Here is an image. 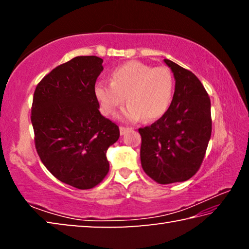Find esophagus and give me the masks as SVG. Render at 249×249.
<instances>
[{
  "mask_svg": "<svg viewBox=\"0 0 249 249\" xmlns=\"http://www.w3.org/2000/svg\"><path fill=\"white\" fill-rule=\"evenodd\" d=\"M129 129H132V128H128V127H124V126H121L120 127V133H121V135H124L126 132H127V130H129Z\"/></svg>",
  "mask_w": 249,
  "mask_h": 249,
  "instance_id": "34e87169",
  "label": "esophagus"
}]
</instances>
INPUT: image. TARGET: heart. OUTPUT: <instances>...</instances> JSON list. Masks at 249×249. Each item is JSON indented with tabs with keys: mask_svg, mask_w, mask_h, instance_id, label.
Segmentation results:
<instances>
[{
	"mask_svg": "<svg viewBox=\"0 0 249 249\" xmlns=\"http://www.w3.org/2000/svg\"><path fill=\"white\" fill-rule=\"evenodd\" d=\"M175 93V79L167 67H151L132 60L111 72V83L95 84L94 94L105 115H115L127 101L122 119L137 122L142 117L155 121L169 109Z\"/></svg>",
	"mask_w": 249,
	"mask_h": 249,
	"instance_id": "b5f03b06",
	"label": "heart"
}]
</instances>
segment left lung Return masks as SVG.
Returning a JSON list of instances; mask_svg holds the SVG:
<instances>
[{
    "label": "left lung",
    "instance_id": "left-lung-1",
    "mask_svg": "<svg viewBox=\"0 0 249 249\" xmlns=\"http://www.w3.org/2000/svg\"><path fill=\"white\" fill-rule=\"evenodd\" d=\"M175 75L169 109L150 126L140 128L141 161L147 176L160 184L182 182L200 169L212 133L211 101L191 71L163 59Z\"/></svg>",
    "mask_w": 249,
    "mask_h": 249
}]
</instances>
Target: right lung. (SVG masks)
<instances>
[{"mask_svg":"<svg viewBox=\"0 0 249 249\" xmlns=\"http://www.w3.org/2000/svg\"><path fill=\"white\" fill-rule=\"evenodd\" d=\"M103 59L79 56L56 67L34 92L32 124L41 162L58 180L80 190L107 175V150L120 128L101 114L94 94Z\"/></svg>","mask_w":249,"mask_h":249,"instance_id":"right-lung-1","label":"right lung"}]
</instances>
